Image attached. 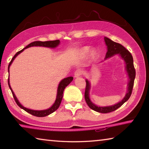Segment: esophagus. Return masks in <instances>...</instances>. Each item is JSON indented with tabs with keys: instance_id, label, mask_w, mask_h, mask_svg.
Returning a JSON list of instances; mask_svg holds the SVG:
<instances>
[{
	"instance_id": "obj_1",
	"label": "esophagus",
	"mask_w": 149,
	"mask_h": 149,
	"mask_svg": "<svg viewBox=\"0 0 149 149\" xmlns=\"http://www.w3.org/2000/svg\"><path fill=\"white\" fill-rule=\"evenodd\" d=\"M83 74V72L81 70H77L76 71L74 72V77H79Z\"/></svg>"
}]
</instances>
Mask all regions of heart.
Segmentation results:
<instances>
[{"label": "heart", "instance_id": "b5f03b06", "mask_svg": "<svg viewBox=\"0 0 149 149\" xmlns=\"http://www.w3.org/2000/svg\"><path fill=\"white\" fill-rule=\"evenodd\" d=\"M90 53V56L92 58H94L95 56V52L94 51H91V49L89 47H84L81 48L79 49V54L81 56H86L87 55Z\"/></svg>", "mask_w": 149, "mask_h": 149}]
</instances>
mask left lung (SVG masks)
<instances>
[{"label":"left lung","instance_id":"8db88e82","mask_svg":"<svg viewBox=\"0 0 149 149\" xmlns=\"http://www.w3.org/2000/svg\"><path fill=\"white\" fill-rule=\"evenodd\" d=\"M105 43L107 46V52L106 54L105 60L114 56L116 54L120 55L122 59H123L125 63V70L127 71L128 77H129V82L127 84V91L126 93L125 96L120 102H118L114 105L108 106V107H97V105L91 101L89 99V91H90V83L89 81L86 79V87L85 91V99L87 105L92 110L100 113H108L113 112V111L118 109L123 104H124L127 100L130 99L132 95L134 80L135 78V70L133 65V59L132 54L122 45L118 42L112 41L108 37H104Z\"/></svg>","mask_w":149,"mask_h":149}]
</instances>
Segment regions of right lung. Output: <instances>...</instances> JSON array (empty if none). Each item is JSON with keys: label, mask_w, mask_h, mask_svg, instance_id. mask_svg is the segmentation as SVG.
Returning a JSON list of instances; mask_svg holds the SVG:
<instances>
[{"label": "right lung", "mask_w": 149, "mask_h": 149, "mask_svg": "<svg viewBox=\"0 0 149 149\" xmlns=\"http://www.w3.org/2000/svg\"><path fill=\"white\" fill-rule=\"evenodd\" d=\"M59 44H60L59 40H55V41H34L33 42H31V43L29 44L28 45H27V46H26V47L24 48L23 49L17 52V53L14 55V57L12 58V59L10 61V64L8 65V72H9L10 66V65L12 64V62L14 61L15 58H16L19 54L21 53L22 52H23L24 49H27V48L31 47H37V46L49 47V48H55V47H56ZM73 79H74V77H68L66 78H64V79H63L60 82V84L58 85V89H57V95H56V100H55V102L53 104V105H52L50 108H48V109L43 110H31V109H29V108H27L26 107H24V106H22L21 104H20V102L18 101V100H17V99L16 98V95H15V94H14V93L13 92V91H12V88L10 87V85L9 77L8 79V86L10 87V90H11L12 95H13V97H14V99L15 100V101H16V104L18 105L20 108H22V109L24 110L25 111H26L27 112H28V113H29V114H31V115L35 116L45 117V116H47L49 115L50 114H52V112H54V111H56L58 109V107H60V103H61V101H62V97H63V93H64V89L70 84V83L72 81Z\"/></svg>", "instance_id": "obj_1"}]
</instances>
